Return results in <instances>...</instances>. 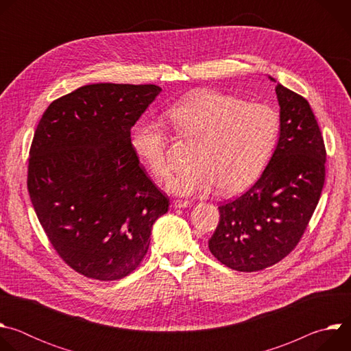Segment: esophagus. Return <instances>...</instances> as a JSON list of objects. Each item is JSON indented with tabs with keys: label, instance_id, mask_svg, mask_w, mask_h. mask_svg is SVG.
Wrapping results in <instances>:
<instances>
[{
	"label": "esophagus",
	"instance_id": "1",
	"mask_svg": "<svg viewBox=\"0 0 351 351\" xmlns=\"http://www.w3.org/2000/svg\"><path fill=\"white\" fill-rule=\"evenodd\" d=\"M191 206H193V203L187 202V199H175V202H173L175 208H187V207H191Z\"/></svg>",
	"mask_w": 351,
	"mask_h": 351
}]
</instances>
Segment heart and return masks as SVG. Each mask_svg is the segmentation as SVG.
<instances>
[{
  "label": "heart",
  "mask_w": 351,
  "mask_h": 351,
  "mask_svg": "<svg viewBox=\"0 0 351 351\" xmlns=\"http://www.w3.org/2000/svg\"><path fill=\"white\" fill-rule=\"evenodd\" d=\"M167 118L175 132L197 140L189 169L168 183L171 193L203 197L218 187L236 194L252 186L265 168L279 134L278 112L263 103L217 90H199L172 106ZM168 134L162 125L140 119L132 129L130 144L138 161L156 179L172 169Z\"/></svg>",
  "instance_id": "obj_1"
}]
</instances>
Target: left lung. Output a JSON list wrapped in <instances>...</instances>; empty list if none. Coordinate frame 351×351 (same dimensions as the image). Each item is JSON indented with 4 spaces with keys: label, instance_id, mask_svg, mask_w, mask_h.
<instances>
[{
    "label": "left lung",
    "instance_id": "obj_1",
    "mask_svg": "<svg viewBox=\"0 0 351 351\" xmlns=\"http://www.w3.org/2000/svg\"><path fill=\"white\" fill-rule=\"evenodd\" d=\"M275 91L280 132L274 156L252 187L218 207L219 223L208 240L213 256L240 272L261 271L291 253L325 183V144L308 101L279 83Z\"/></svg>",
    "mask_w": 351,
    "mask_h": 351
}]
</instances>
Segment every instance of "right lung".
Returning a JSON list of instances; mask_svg holds the SVG:
<instances>
[{
    "label": "right lung",
    "instance_id": "1",
    "mask_svg": "<svg viewBox=\"0 0 351 351\" xmlns=\"http://www.w3.org/2000/svg\"><path fill=\"white\" fill-rule=\"evenodd\" d=\"M156 84L97 83L56 99L30 147L27 190L58 256L76 272L117 280L133 272L169 198L140 165L130 129Z\"/></svg>",
    "mask_w": 351,
    "mask_h": 351
}]
</instances>
